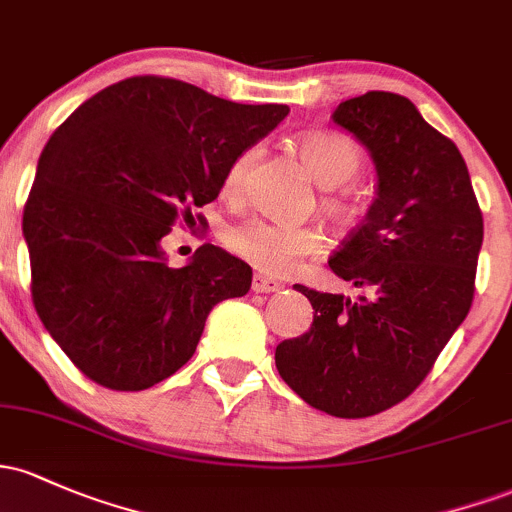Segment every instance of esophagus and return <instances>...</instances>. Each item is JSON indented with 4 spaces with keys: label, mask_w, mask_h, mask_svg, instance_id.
<instances>
[{
    "label": "esophagus",
    "mask_w": 512,
    "mask_h": 512,
    "mask_svg": "<svg viewBox=\"0 0 512 512\" xmlns=\"http://www.w3.org/2000/svg\"><path fill=\"white\" fill-rule=\"evenodd\" d=\"M279 289H282V282H277V279L265 277V274H255V277H252V291H255V294H272V291Z\"/></svg>",
    "instance_id": "1"
}]
</instances>
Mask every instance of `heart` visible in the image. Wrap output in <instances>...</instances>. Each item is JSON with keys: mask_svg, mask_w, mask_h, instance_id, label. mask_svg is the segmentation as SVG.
Returning <instances> with one entry per match:
<instances>
[{"mask_svg": "<svg viewBox=\"0 0 512 512\" xmlns=\"http://www.w3.org/2000/svg\"><path fill=\"white\" fill-rule=\"evenodd\" d=\"M299 155L320 187H340L362 167V148L350 136L335 131H316L303 136L299 140ZM255 157L257 148H247L230 162L223 177V194L228 199H238L243 194L247 172ZM323 209L335 223L347 226L355 221L357 201L350 194L330 192L323 196ZM226 245L247 265L279 277L294 272L306 257L318 255L323 250V235L311 226H286L265 218H250L228 230Z\"/></svg>", "mask_w": 512, "mask_h": 512, "instance_id": "1", "label": "heart"}]
</instances>
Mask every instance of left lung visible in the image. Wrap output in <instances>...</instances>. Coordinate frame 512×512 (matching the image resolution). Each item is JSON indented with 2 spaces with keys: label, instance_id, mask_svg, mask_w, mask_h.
Listing matches in <instances>:
<instances>
[{
  "label": "left lung",
  "instance_id": "obj_1",
  "mask_svg": "<svg viewBox=\"0 0 512 512\" xmlns=\"http://www.w3.org/2000/svg\"><path fill=\"white\" fill-rule=\"evenodd\" d=\"M333 119L367 145L379 172L367 218L328 260L364 294L352 301L296 284L313 323L279 342L274 362L308 406L367 418L423 384L469 313L484 216L462 153L411 99L367 92Z\"/></svg>",
  "mask_w": 512,
  "mask_h": 512
}]
</instances>
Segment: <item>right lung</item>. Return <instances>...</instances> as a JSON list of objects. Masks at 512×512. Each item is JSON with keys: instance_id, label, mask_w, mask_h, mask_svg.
<instances>
[{"instance_id": "obj_1", "label": "right lung", "mask_w": 512, "mask_h": 512, "mask_svg": "<svg viewBox=\"0 0 512 512\" xmlns=\"http://www.w3.org/2000/svg\"><path fill=\"white\" fill-rule=\"evenodd\" d=\"M286 114L138 75L55 128L24 209L31 299L87 379L111 391L160 384L194 355L211 308L250 291L252 269L221 247L167 267L160 240L211 204L230 162Z\"/></svg>"}]
</instances>
